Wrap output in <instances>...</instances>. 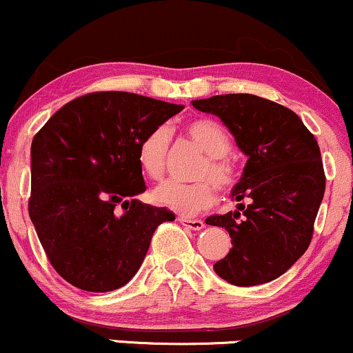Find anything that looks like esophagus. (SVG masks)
I'll list each match as a JSON object with an SVG mask.
<instances>
[{
  "label": "esophagus",
  "mask_w": 353,
  "mask_h": 353,
  "mask_svg": "<svg viewBox=\"0 0 353 353\" xmlns=\"http://www.w3.org/2000/svg\"><path fill=\"white\" fill-rule=\"evenodd\" d=\"M179 222L184 228H188L190 230H201L205 228V224L202 221H197V219H185V217H179Z\"/></svg>",
  "instance_id": "esophagus-1"
}]
</instances>
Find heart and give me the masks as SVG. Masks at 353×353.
Segmentation results:
<instances>
[{
    "label": "heart",
    "mask_w": 353,
    "mask_h": 353,
    "mask_svg": "<svg viewBox=\"0 0 353 353\" xmlns=\"http://www.w3.org/2000/svg\"><path fill=\"white\" fill-rule=\"evenodd\" d=\"M184 132L205 154L199 169L197 182L182 184L169 181L152 192L154 202L174 210L184 217L212 208L217 201V189L230 190L239 179L236 159L229 154L230 139L225 129L210 117H194L184 124ZM169 131L164 125L151 129L137 144V164L145 177L163 179L169 151Z\"/></svg>",
    "instance_id": "obj_1"
}]
</instances>
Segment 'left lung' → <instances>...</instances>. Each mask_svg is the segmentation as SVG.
Segmentation results:
<instances>
[{
    "label": "left lung",
    "instance_id": "left-lung-1",
    "mask_svg": "<svg viewBox=\"0 0 353 353\" xmlns=\"http://www.w3.org/2000/svg\"><path fill=\"white\" fill-rule=\"evenodd\" d=\"M192 106L221 117L249 157L230 194L241 202L237 210L205 219V224L228 230L232 242L214 270L239 287L274 281L312 241L325 192L317 141L294 111L254 94L212 96L192 101Z\"/></svg>",
    "mask_w": 353,
    "mask_h": 353
}]
</instances>
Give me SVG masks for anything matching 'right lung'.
Instances as JSON below:
<instances>
[{"label":"right lung","instance_id":"right-lung-1","mask_svg":"<svg viewBox=\"0 0 353 353\" xmlns=\"http://www.w3.org/2000/svg\"><path fill=\"white\" fill-rule=\"evenodd\" d=\"M181 104L101 91L64 104L31 144V222L71 285L109 292L134 277L154 230L176 216L134 199L145 182L137 144Z\"/></svg>","mask_w":353,"mask_h":353}]
</instances>
